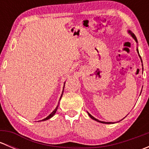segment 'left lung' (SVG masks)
Segmentation results:
<instances>
[{"mask_svg":"<svg viewBox=\"0 0 149 149\" xmlns=\"http://www.w3.org/2000/svg\"><path fill=\"white\" fill-rule=\"evenodd\" d=\"M128 32H129V33H130V34H131V36H132V37H133V38H134V39H135V40H136V42H137V39H136V36H135V34H133V33H132V32H131V31H128ZM137 51H138V53H139V49H137ZM139 56H140V55H139ZM140 58H141V57H140ZM141 61H142V60H141ZM88 115H89V117H90V118H92V119H93V120H96V121H97V122H100V123H107V124H109V123H105V122H102V121H100V120H99L96 119V118H94V117H93V116H91V115H90V114H89V113H88Z\"/></svg>","mask_w":149,"mask_h":149,"instance_id":"obj_1","label":"left lung"}]
</instances>
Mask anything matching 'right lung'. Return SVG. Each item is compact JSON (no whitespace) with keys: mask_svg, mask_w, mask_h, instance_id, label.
Here are the masks:
<instances>
[{"mask_svg":"<svg viewBox=\"0 0 149 149\" xmlns=\"http://www.w3.org/2000/svg\"><path fill=\"white\" fill-rule=\"evenodd\" d=\"M61 97H62V95H61ZM58 106H57V107H56V108H55V110H54V111H53V112H52V113H51V114H50V115H49V116H48V117H47V118H45V119H43V120H40V121H44V120H48V119H49V118H52V116H53V115H55V112H56L57 109H58Z\"/></svg>","mask_w":149,"mask_h":149,"instance_id":"add662e5","label":"right lung"}]
</instances>
